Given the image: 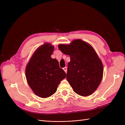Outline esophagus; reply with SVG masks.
Listing matches in <instances>:
<instances>
[{
  "instance_id": "obj_1",
  "label": "esophagus",
  "mask_w": 125,
  "mask_h": 125,
  "mask_svg": "<svg viewBox=\"0 0 125 125\" xmlns=\"http://www.w3.org/2000/svg\"><path fill=\"white\" fill-rule=\"evenodd\" d=\"M63 70L65 71V73H67V67H64V68H63Z\"/></svg>"
}]
</instances>
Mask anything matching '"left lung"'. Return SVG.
<instances>
[{"label": "left lung", "instance_id": "8db88e82", "mask_svg": "<svg viewBox=\"0 0 125 125\" xmlns=\"http://www.w3.org/2000/svg\"><path fill=\"white\" fill-rule=\"evenodd\" d=\"M62 53L70 56L66 79L74 92L87 96L99 86L103 78V66L91 45L80 39L69 45L59 44Z\"/></svg>", "mask_w": 125, "mask_h": 125}]
</instances>
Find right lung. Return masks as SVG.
<instances>
[{
	"instance_id": "right-lung-1",
	"label": "right lung",
	"mask_w": 125,
	"mask_h": 125,
	"mask_svg": "<svg viewBox=\"0 0 125 125\" xmlns=\"http://www.w3.org/2000/svg\"><path fill=\"white\" fill-rule=\"evenodd\" d=\"M54 47L45 43L34 52L26 67L28 83L33 92L40 97L46 98L54 94L60 81L66 74L60 68L59 62L51 58Z\"/></svg>"
}]
</instances>
